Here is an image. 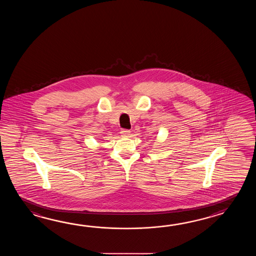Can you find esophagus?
Returning a JSON list of instances; mask_svg holds the SVG:
<instances>
[{
    "instance_id": "obj_1",
    "label": "esophagus",
    "mask_w": 256,
    "mask_h": 256,
    "mask_svg": "<svg viewBox=\"0 0 256 256\" xmlns=\"http://www.w3.org/2000/svg\"><path fill=\"white\" fill-rule=\"evenodd\" d=\"M120 134H122V136H124V137H129V136L130 134V130L122 129V130H120Z\"/></svg>"
}]
</instances>
